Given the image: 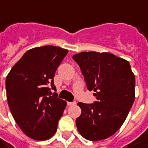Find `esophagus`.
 Wrapping results in <instances>:
<instances>
[{"instance_id":"obj_1","label":"esophagus","mask_w":148,"mask_h":148,"mask_svg":"<svg viewBox=\"0 0 148 148\" xmlns=\"http://www.w3.org/2000/svg\"><path fill=\"white\" fill-rule=\"evenodd\" d=\"M67 104L69 106H73V105H75L76 104V102L74 101V102H68Z\"/></svg>"}]
</instances>
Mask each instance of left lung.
Instances as JSON below:
<instances>
[{
    "label": "left lung",
    "mask_w": 148,
    "mask_h": 148,
    "mask_svg": "<svg viewBox=\"0 0 148 148\" xmlns=\"http://www.w3.org/2000/svg\"><path fill=\"white\" fill-rule=\"evenodd\" d=\"M73 59L97 99L93 103H78L82 110L75 121L78 131L89 141L106 139L121 127L132 108L135 75L129 62L111 53L81 52Z\"/></svg>",
    "instance_id": "left-lung-1"
}]
</instances>
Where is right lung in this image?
<instances>
[{
  "instance_id": "add662e5",
  "label": "right lung",
  "mask_w": 148,
  "mask_h": 148,
  "mask_svg": "<svg viewBox=\"0 0 148 148\" xmlns=\"http://www.w3.org/2000/svg\"><path fill=\"white\" fill-rule=\"evenodd\" d=\"M68 50L53 45L29 49L10 69L6 97L17 125L29 138L44 141L55 135L67 103L51 95L54 77Z\"/></svg>"
}]
</instances>
